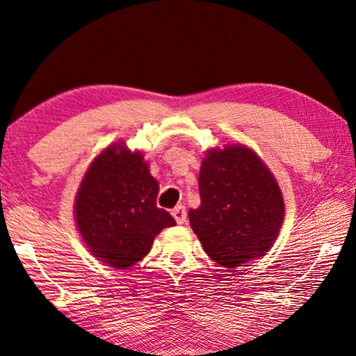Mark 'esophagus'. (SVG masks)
I'll return each instance as SVG.
<instances>
[{
    "mask_svg": "<svg viewBox=\"0 0 356 356\" xmlns=\"http://www.w3.org/2000/svg\"><path fill=\"white\" fill-rule=\"evenodd\" d=\"M172 217L175 218V222L179 225H184L187 222V210L184 205H177L175 209L172 210Z\"/></svg>",
    "mask_w": 356,
    "mask_h": 356,
    "instance_id": "obj_1",
    "label": "esophagus"
}]
</instances>
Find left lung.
I'll use <instances>...</instances> for the list:
<instances>
[{
	"label": "left lung",
	"instance_id": "left-lung-1",
	"mask_svg": "<svg viewBox=\"0 0 356 356\" xmlns=\"http://www.w3.org/2000/svg\"><path fill=\"white\" fill-rule=\"evenodd\" d=\"M199 192L200 207L188 210V222L211 259L235 268L268 253L284 218V200L253 151H210L200 168Z\"/></svg>",
	"mask_w": 356,
	"mask_h": 356
}]
</instances>
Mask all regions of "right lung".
<instances>
[{"label":"right lung","instance_id":"add662e5","mask_svg":"<svg viewBox=\"0 0 356 356\" xmlns=\"http://www.w3.org/2000/svg\"><path fill=\"white\" fill-rule=\"evenodd\" d=\"M159 184L141 152L108 147L90 164L75 199V220L93 256L129 268L151 251L154 236L175 220L156 205Z\"/></svg>","mask_w":356,"mask_h":356}]
</instances>
